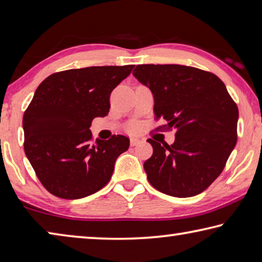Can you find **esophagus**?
<instances>
[{
  "mask_svg": "<svg viewBox=\"0 0 262 262\" xmlns=\"http://www.w3.org/2000/svg\"><path fill=\"white\" fill-rule=\"evenodd\" d=\"M141 143V140L139 139V138H131L130 139V144H131V146H137V145H139Z\"/></svg>",
  "mask_w": 262,
  "mask_h": 262,
  "instance_id": "esophagus-1",
  "label": "esophagus"
}]
</instances>
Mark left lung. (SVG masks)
Returning <instances> with one entry per match:
<instances>
[{"mask_svg": "<svg viewBox=\"0 0 262 262\" xmlns=\"http://www.w3.org/2000/svg\"><path fill=\"white\" fill-rule=\"evenodd\" d=\"M154 98V115L175 128L173 144L152 139L144 163L148 182L164 194L201 193L222 172L237 143L238 108L214 73L180 64H140L132 72Z\"/></svg>", "mask_w": 262, "mask_h": 262, "instance_id": "obj_1", "label": "left lung"}]
</instances>
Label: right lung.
Instances as JSON below:
<instances>
[{"mask_svg": "<svg viewBox=\"0 0 262 262\" xmlns=\"http://www.w3.org/2000/svg\"><path fill=\"white\" fill-rule=\"evenodd\" d=\"M135 66L71 69L41 82L23 117L24 150L39 181L50 193L80 199L112 178L116 159L130 140L117 135L92 144L95 117L109 113L113 90Z\"/></svg>", "mask_w": 262, "mask_h": 262, "instance_id": "right-lung-1", "label": "right lung"}]
</instances>
